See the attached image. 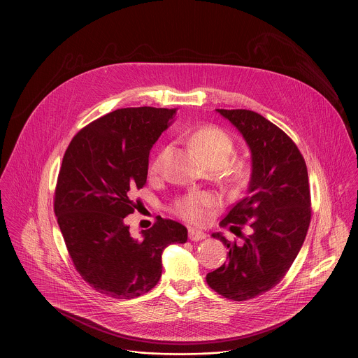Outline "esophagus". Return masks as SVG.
I'll return each instance as SVG.
<instances>
[{
	"label": "esophagus",
	"mask_w": 358,
	"mask_h": 358,
	"mask_svg": "<svg viewBox=\"0 0 358 358\" xmlns=\"http://www.w3.org/2000/svg\"><path fill=\"white\" fill-rule=\"evenodd\" d=\"M207 237V234L201 230H197V229H189V240L191 241H201Z\"/></svg>",
	"instance_id": "obj_1"
}]
</instances>
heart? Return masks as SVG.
<instances>
[{"label":"heart","mask_w":358,"mask_h":358,"mask_svg":"<svg viewBox=\"0 0 358 358\" xmlns=\"http://www.w3.org/2000/svg\"><path fill=\"white\" fill-rule=\"evenodd\" d=\"M193 147L208 165L224 166L233 152V140L215 127L199 128L191 138ZM166 150H162L151 164V173H159L165 159ZM214 204L208 193L193 192L184 196L174 206V213L191 222H201L206 218L207 208Z\"/></svg>","instance_id":"heart-1"}]
</instances>
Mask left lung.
<instances>
[{
  "label": "left lung",
  "mask_w": 358,
  "mask_h": 358,
  "mask_svg": "<svg viewBox=\"0 0 358 358\" xmlns=\"http://www.w3.org/2000/svg\"><path fill=\"white\" fill-rule=\"evenodd\" d=\"M241 134L250 151V180L245 197L220 220L241 237L230 243L229 260L206 279L218 294L245 301L274 287L303 247L310 223V191L303 155L293 140L255 111L217 109ZM248 225L250 234L241 229Z\"/></svg>",
  "instance_id": "1"
}]
</instances>
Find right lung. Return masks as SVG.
<instances>
[{"mask_svg":"<svg viewBox=\"0 0 358 358\" xmlns=\"http://www.w3.org/2000/svg\"><path fill=\"white\" fill-rule=\"evenodd\" d=\"M176 109L127 108L92 121L72 138L62 158L55 213L71 259L96 292L129 300L162 275V252L184 244L181 223L158 218L134 237L125 217L144 187L150 150L174 121Z\"/></svg>","mask_w":358,"mask_h":358,"instance_id":"right-lung-1","label":"right lung"}]
</instances>
